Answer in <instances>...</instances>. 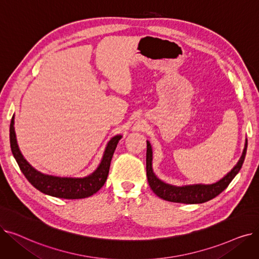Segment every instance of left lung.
Instances as JSON below:
<instances>
[{"label":"left lung","instance_id":"obj_1","mask_svg":"<svg viewBox=\"0 0 259 259\" xmlns=\"http://www.w3.org/2000/svg\"><path fill=\"white\" fill-rule=\"evenodd\" d=\"M248 143L243 149L242 155L237 162V165L229 172L223 180L212 185H191L184 187H175L164 182L159 181L152 170V149L151 145L147 142V156H146V170L147 179L152 191L160 198L182 203H201L206 202L217 195H220L224 190L229 186V184L233 181L236 174L241 169V166L244 161L247 153Z\"/></svg>","mask_w":259,"mask_h":259}]
</instances>
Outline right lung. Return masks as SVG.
<instances>
[{
  "mask_svg": "<svg viewBox=\"0 0 259 259\" xmlns=\"http://www.w3.org/2000/svg\"><path fill=\"white\" fill-rule=\"evenodd\" d=\"M13 124H15V120H13L12 116L9 128L11 152L13 156H15L21 171L25 175V178L28 180V182L34 188H36L38 191L59 198L78 199L86 198L93 195L104 186L108 178V173L109 169H110V164L114 150L118 144V141L121 138L120 135H116V137L111 139V141L108 143L99 168L91 175L83 179L57 178V176L45 175L36 171L28 164V162H27V160L23 157L18 147Z\"/></svg>",
  "mask_w": 259,
  "mask_h": 259,
  "instance_id": "right-lung-1",
  "label": "right lung"
}]
</instances>
